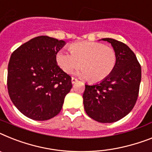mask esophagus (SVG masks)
I'll return each mask as SVG.
<instances>
[{
	"label": "esophagus",
	"mask_w": 152,
	"mask_h": 152,
	"mask_svg": "<svg viewBox=\"0 0 152 152\" xmlns=\"http://www.w3.org/2000/svg\"><path fill=\"white\" fill-rule=\"evenodd\" d=\"M77 82H79V80H77V79L72 77V84H75V83H77Z\"/></svg>",
	"instance_id": "esophagus-1"
}]
</instances>
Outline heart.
<instances>
[{"instance_id":"heart-1","label":"heart","mask_w":152,"mask_h":152,"mask_svg":"<svg viewBox=\"0 0 152 152\" xmlns=\"http://www.w3.org/2000/svg\"><path fill=\"white\" fill-rule=\"evenodd\" d=\"M70 52L61 50L56 59L61 69L71 73L81 66L80 74L90 82H101L113 72L117 65V56L112 47L101 42H80L69 46Z\"/></svg>"}]
</instances>
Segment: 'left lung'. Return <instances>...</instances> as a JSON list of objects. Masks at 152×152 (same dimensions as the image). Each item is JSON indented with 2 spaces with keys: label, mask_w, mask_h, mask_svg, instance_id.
Masks as SVG:
<instances>
[{
  "label": "left lung",
  "mask_w": 152,
  "mask_h": 152,
  "mask_svg": "<svg viewBox=\"0 0 152 152\" xmlns=\"http://www.w3.org/2000/svg\"><path fill=\"white\" fill-rule=\"evenodd\" d=\"M112 45L117 56L116 67L107 78L93 86L85 85V111L96 121L113 123L127 115L134 107L141 80V65L124 43L103 39Z\"/></svg>",
  "instance_id": "left-lung-1"
}]
</instances>
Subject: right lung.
Wrapping results in <instances>:
<instances>
[{
  "instance_id": "add662e5",
  "label": "right lung",
  "mask_w": 152,
  "mask_h": 152,
  "mask_svg": "<svg viewBox=\"0 0 152 152\" xmlns=\"http://www.w3.org/2000/svg\"><path fill=\"white\" fill-rule=\"evenodd\" d=\"M64 41L39 36L11 54L7 67V90L19 111L35 121L58 115L72 88V78L56 59Z\"/></svg>"
}]
</instances>
